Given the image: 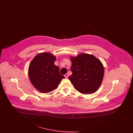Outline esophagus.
Masks as SVG:
<instances>
[{
	"label": "esophagus",
	"instance_id": "1",
	"mask_svg": "<svg viewBox=\"0 0 133 133\" xmlns=\"http://www.w3.org/2000/svg\"><path fill=\"white\" fill-rule=\"evenodd\" d=\"M64 76H65V77L66 78H68V74L67 73V74H66L64 75Z\"/></svg>",
	"mask_w": 133,
	"mask_h": 133
}]
</instances>
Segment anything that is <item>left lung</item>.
Listing matches in <instances>:
<instances>
[{
    "label": "left lung",
    "instance_id": "8db88e82",
    "mask_svg": "<svg viewBox=\"0 0 133 133\" xmlns=\"http://www.w3.org/2000/svg\"><path fill=\"white\" fill-rule=\"evenodd\" d=\"M72 74L69 79L77 91L82 94L95 93L101 84L104 68L101 62L93 55L81 54L71 57Z\"/></svg>",
    "mask_w": 133,
    "mask_h": 133
}]
</instances>
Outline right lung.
<instances>
[{"label": "right lung", "instance_id": "right-lung-1", "mask_svg": "<svg viewBox=\"0 0 133 133\" xmlns=\"http://www.w3.org/2000/svg\"><path fill=\"white\" fill-rule=\"evenodd\" d=\"M56 57L49 53H41L32 60L28 75L32 85L41 92L47 93L57 88L65 77L54 64Z\"/></svg>", "mask_w": 133, "mask_h": 133}]
</instances>
